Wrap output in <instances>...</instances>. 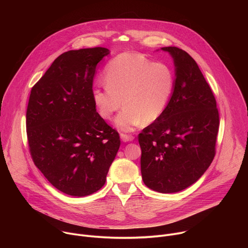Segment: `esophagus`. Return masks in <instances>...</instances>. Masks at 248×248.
Segmentation results:
<instances>
[{"mask_svg": "<svg viewBox=\"0 0 248 248\" xmlns=\"http://www.w3.org/2000/svg\"><path fill=\"white\" fill-rule=\"evenodd\" d=\"M121 139L124 141V142H129V141H132L134 139V136L131 134L121 133Z\"/></svg>", "mask_w": 248, "mask_h": 248, "instance_id": "obj_1", "label": "esophagus"}]
</instances>
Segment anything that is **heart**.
I'll return each instance as SVG.
<instances>
[{
    "label": "heart",
    "mask_w": 248,
    "mask_h": 248,
    "mask_svg": "<svg viewBox=\"0 0 248 248\" xmlns=\"http://www.w3.org/2000/svg\"><path fill=\"white\" fill-rule=\"evenodd\" d=\"M104 80L106 86L92 91L96 111L102 119L110 121L124 106L116 126L126 132L142 124H153L163 115L174 83L169 66L137 53L114 58L106 66Z\"/></svg>",
    "instance_id": "1"
}]
</instances>
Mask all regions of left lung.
<instances>
[{
	"label": "left lung",
	"instance_id": "1",
	"mask_svg": "<svg viewBox=\"0 0 248 248\" xmlns=\"http://www.w3.org/2000/svg\"><path fill=\"white\" fill-rule=\"evenodd\" d=\"M174 64V83L163 115L138 135L141 174L161 193L196 183L215 156L219 130L216 99L196 62L184 50L164 47Z\"/></svg>",
	"mask_w": 248,
	"mask_h": 248
}]
</instances>
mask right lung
I'll return each instance as SVG.
<instances>
[{
	"instance_id": "add662e5",
	"label": "right lung",
	"mask_w": 248,
	"mask_h": 248,
	"mask_svg": "<svg viewBox=\"0 0 248 248\" xmlns=\"http://www.w3.org/2000/svg\"><path fill=\"white\" fill-rule=\"evenodd\" d=\"M109 54L103 47L65 52L31 89L26 132L32 160L52 186L72 196L105 185L121 145L92 100L97 63Z\"/></svg>"
}]
</instances>
